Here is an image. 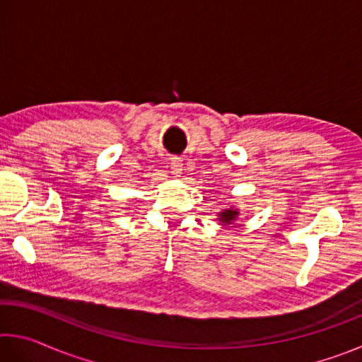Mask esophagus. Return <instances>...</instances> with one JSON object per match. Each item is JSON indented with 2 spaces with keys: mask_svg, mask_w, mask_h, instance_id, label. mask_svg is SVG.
<instances>
[{
  "mask_svg": "<svg viewBox=\"0 0 362 362\" xmlns=\"http://www.w3.org/2000/svg\"><path fill=\"white\" fill-rule=\"evenodd\" d=\"M182 168H183V164H182L180 158H177V156L170 158V173H173L174 177H180L182 170H183Z\"/></svg>",
  "mask_w": 362,
  "mask_h": 362,
  "instance_id": "obj_1",
  "label": "esophagus"
}]
</instances>
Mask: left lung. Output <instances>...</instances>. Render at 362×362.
<instances>
[{"label":"left lung","instance_id":"1","mask_svg":"<svg viewBox=\"0 0 362 362\" xmlns=\"http://www.w3.org/2000/svg\"><path fill=\"white\" fill-rule=\"evenodd\" d=\"M240 216V212H238V209H233V207H230V209H225L218 214V220L225 225H228L231 222H235L236 217Z\"/></svg>","mask_w":362,"mask_h":362}]
</instances>
